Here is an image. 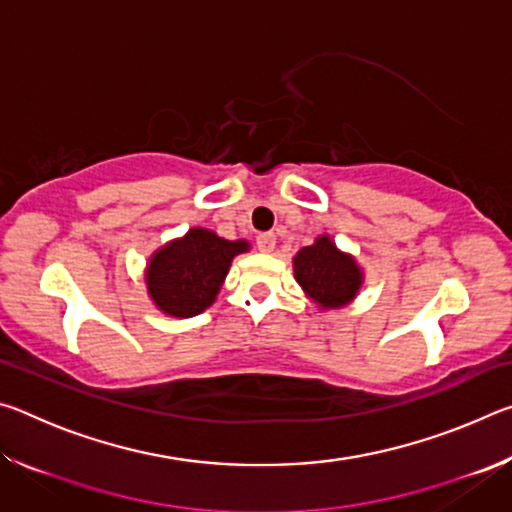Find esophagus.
<instances>
[{
	"instance_id": "34e87169",
	"label": "esophagus",
	"mask_w": 512,
	"mask_h": 512,
	"mask_svg": "<svg viewBox=\"0 0 512 512\" xmlns=\"http://www.w3.org/2000/svg\"><path fill=\"white\" fill-rule=\"evenodd\" d=\"M257 248L262 250V253H273V250H275V235H273V232H262V235H257Z\"/></svg>"
}]
</instances>
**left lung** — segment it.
I'll return each instance as SVG.
<instances>
[{
  "label": "left lung",
  "mask_w": 512,
  "mask_h": 512,
  "mask_svg": "<svg viewBox=\"0 0 512 512\" xmlns=\"http://www.w3.org/2000/svg\"><path fill=\"white\" fill-rule=\"evenodd\" d=\"M293 273L302 291L320 309L350 305L361 289L363 273L352 255L343 253L329 235H320L293 257Z\"/></svg>",
  "instance_id": "8db88e82"
}]
</instances>
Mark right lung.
Returning a JSON list of instances; mask_svg holds the SVG:
<instances>
[{
    "mask_svg": "<svg viewBox=\"0 0 512 512\" xmlns=\"http://www.w3.org/2000/svg\"><path fill=\"white\" fill-rule=\"evenodd\" d=\"M248 241H228L212 230L192 228L155 250L146 266V289L155 307L173 318H192L216 300L232 259Z\"/></svg>",
    "mask_w": 512,
    "mask_h": 512,
    "instance_id": "1",
    "label": "right lung"
}]
</instances>
